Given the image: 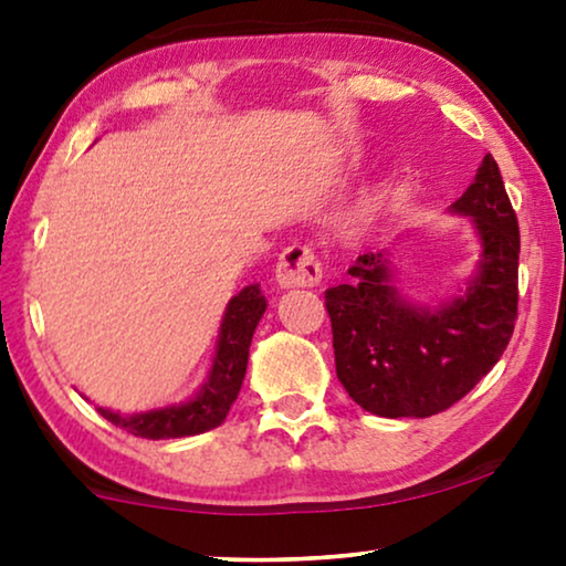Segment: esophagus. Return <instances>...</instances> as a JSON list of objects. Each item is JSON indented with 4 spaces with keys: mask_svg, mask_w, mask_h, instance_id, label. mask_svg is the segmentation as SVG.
Masks as SVG:
<instances>
[{
    "mask_svg": "<svg viewBox=\"0 0 566 566\" xmlns=\"http://www.w3.org/2000/svg\"><path fill=\"white\" fill-rule=\"evenodd\" d=\"M275 277L283 289H314L322 281V260L312 247H285L275 265Z\"/></svg>",
    "mask_w": 566,
    "mask_h": 566,
    "instance_id": "esophagus-1",
    "label": "esophagus"
}]
</instances>
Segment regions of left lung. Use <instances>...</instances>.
<instances>
[{
    "mask_svg": "<svg viewBox=\"0 0 566 566\" xmlns=\"http://www.w3.org/2000/svg\"><path fill=\"white\" fill-rule=\"evenodd\" d=\"M482 237V270L461 298L438 312L409 306L389 285L381 252L347 268L350 283L324 291L339 384L378 417L446 412L490 374L517 319L521 229L486 154L476 180L453 203Z\"/></svg>",
    "mask_w": 566,
    "mask_h": 566,
    "instance_id": "8db88e82",
    "label": "left lung"
}]
</instances>
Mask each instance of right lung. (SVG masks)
<instances>
[{"label":"right lung","mask_w":566,"mask_h":566,"mask_svg":"<svg viewBox=\"0 0 566 566\" xmlns=\"http://www.w3.org/2000/svg\"><path fill=\"white\" fill-rule=\"evenodd\" d=\"M265 296L260 293L258 283L247 285L242 293H237V296L229 301L227 314H223L221 322L219 347H216L211 378H208V384L198 391L196 399L188 401V405L130 417H123L103 407H97V412L103 415L107 422H113L115 428L146 440L185 438L219 428V424L227 420L239 389H242L252 335L260 316L265 314Z\"/></svg>","instance_id":"obj_1"}]
</instances>
